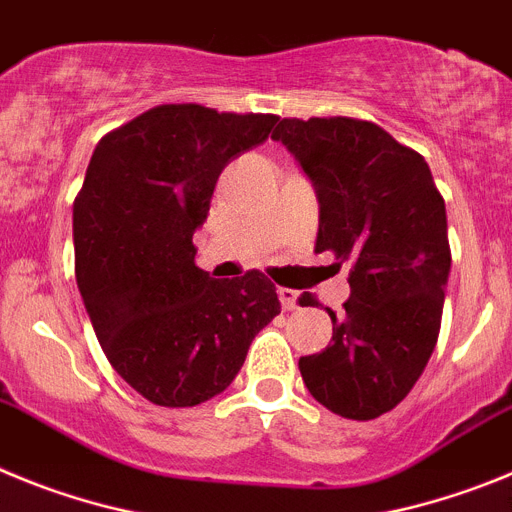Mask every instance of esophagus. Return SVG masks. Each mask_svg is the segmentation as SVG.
Returning a JSON list of instances; mask_svg holds the SVG:
<instances>
[{"mask_svg":"<svg viewBox=\"0 0 512 512\" xmlns=\"http://www.w3.org/2000/svg\"><path fill=\"white\" fill-rule=\"evenodd\" d=\"M277 295H279V300H282L284 310H295L300 292H295V289H289V287H279Z\"/></svg>","mask_w":512,"mask_h":512,"instance_id":"1","label":"esophagus"}]
</instances>
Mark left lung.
<instances>
[{
	"label": "left lung",
	"instance_id": "8db88e82",
	"mask_svg": "<svg viewBox=\"0 0 512 512\" xmlns=\"http://www.w3.org/2000/svg\"><path fill=\"white\" fill-rule=\"evenodd\" d=\"M274 140L295 153L320 202L315 251L351 266L333 338L302 356L307 390L330 413L372 420L400 405L441 330L451 248L446 205L425 158L377 122L284 117ZM318 302L300 297V305Z\"/></svg>",
	"mask_w": 512,
	"mask_h": 512
}]
</instances>
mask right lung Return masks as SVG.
<instances>
[{
	"mask_svg": "<svg viewBox=\"0 0 512 512\" xmlns=\"http://www.w3.org/2000/svg\"><path fill=\"white\" fill-rule=\"evenodd\" d=\"M277 120L158 104L94 148L74 200L76 284L112 369L153 405L194 408L220 395L282 312L259 269L210 279L192 243L220 171Z\"/></svg>",
	"mask_w": 512,
	"mask_h": 512,
	"instance_id": "1",
	"label": "right lung"
}]
</instances>
